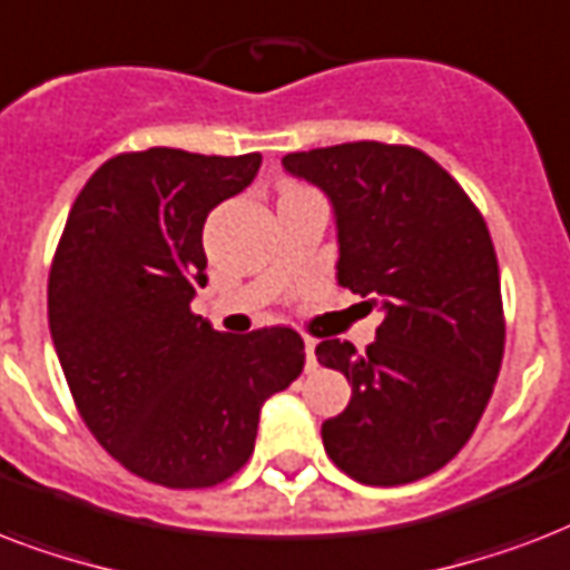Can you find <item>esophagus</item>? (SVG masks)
Here are the masks:
<instances>
[{
	"label": "esophagus",
	"instance_id": "obj_1",
	"mask_svg": "<svg viewBox=\"0 0 570 570\" xmlns=\"http://www.w3.org/2000/svg\"><path fill=\"white\" fill-rule=\"evenodd\" d=\"M315 345H317V342H315V338H306V368H308V372H312V368H315Z\"/></svg>",
	"mask_w": 570,
	"mask_h": 570
}]
</instances>
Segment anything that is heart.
I'll use <instances>...</instances> for the list:
<instances>
[{
	"label": "heart",
	"mask_w": 570,
	"mask_h": 570,
	"mask_svg": "<svg viewBox=\"0 0 570 570\" xmlns=\"http://www.w3.org/2000/svg\"><path fill=\"white\" fill-rule=\"evenodd\" d=\"M288 189H303V187H299V184H285V189H282V193H288Z\"/></svg>",
	"instance_id": "heart-1"
}]
</instances>
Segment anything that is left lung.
Returning a JSON list of instances; mask_svg holds the SVG:
<instances>
[{
  "mask_svg": "<svg viewBox=\"0 0 570 570\" xmlns=\"http://www.w3.org/2000/svg\"><path fill=\"white\" fill-rule=\"evenodd\" d=\"M282 166L333 198L338 282L383 306L365 354L338 338L315 347L351 383V404L321 428L326 454L363 484L419 482L464 449L500 377L505 315L488 223L413 145H330Z\"/></svg>",
  "mask_w": 570,
  "mask_h": 570,
  "instance_id": "left-lung-1",
  "label": "left lung"
}]
</instances>
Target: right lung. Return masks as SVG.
Segmentation results:
<instances>
[{"instance_id":"right-lung-1","label":"right lung","mask_w":570,"mask_h":570,"mask_svg":"<svg viewBox=\"0 0 570 570\" xmlns=\"http://www.w3.org/2000/svg\"><path fill=\"white\" fill-rule=\"evenodd\" d=\"M258 166L262 154H116L79 189L52 255L47 315L73 404L145 482L198 491L232 479L262 404L306 365L291 326L228 335L189 308L207 282V214Z\"/></svg>"}]
</instances>
